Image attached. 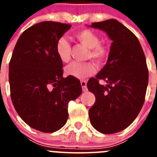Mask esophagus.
Instances as JSON below:
<instances>
[{
  "label": "esophagus",
  "mask_w": 157,
  "mask_h": 157,
  "mask_svg": "<svg viewBox=\"0 0 157 157\" xmlns=\"http://www.w3.org/2000/svg\"><path fill=\"white\" fill-rule=\"evenodd\" d=\"M81 86L82 87L83 91H87V87H86V81L82 80L81 81Z\"/></svg>",
  "instance_id": "esophagus-1"
}]
</instances>
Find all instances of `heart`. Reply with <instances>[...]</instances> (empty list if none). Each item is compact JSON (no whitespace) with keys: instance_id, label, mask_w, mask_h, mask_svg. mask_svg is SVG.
<instances>
[{"instance_id":"b5f03b06","label":"heart","mask_w":157,"mask_h":157,"mask_svg":"<svg viewBox=\"0 0 157 157\" xmlns=\"http://www.w3.org/2000/svg\"><path fill=\"white\" fill-rule=\"evenodd\" d=\"M74 37L82 45L89 48L86 57L93 59L98 64H103L109 56L108 46L100 43V37L95 32L89 29L77 30L73 34ZM56 51L58 57L63 63H67L71 59V46L66 37H61L56 41ZM96 72L95 65L92 62H75L67 67V75L77 78H86Z\"/></svg>"}]
</instances>
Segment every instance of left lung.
Listing matches in <instances>:
<instances>
[{
  "mask_svg": "<svg viewBox=\"0 0 157 157\" xmlns=\"http://www.w3.org/2000/svg\"><path fill=\"white\" fill-rule=\"evenodd\" d=\"M90 27L105 31L112 42L106 64L87 82V88L96 98L89 116L98 131L114 134L129 127L139 114L149 71L139 41L124 25L111 19L93 23ZM100 79L106 85H101Z\"/></svg>",
  "mask_w": 157,
  "mask_h": 157,
  "instance_id": "1",
  "label": "left lung"
}]
</instances>
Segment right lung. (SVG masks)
<instances>
[{
  "mask_svg": "<svg viewBox=\"0 0 157 157\" xmlns=\"http://www.w3.org/2000/svg\"><path fill=\"white\" fill-rule=\"evenodd\" d=\"M70 24L44 21L19 37L9 63L11 98L19 116L30 127L52 133L65 125L68 103L82 94L81 83L63 77L56 41Z\"/></svg>",
  "mask_w": 157,
  "mask_h": 157,
  "instance_id": "obj_1",
  "label": "right lung"
}]
</instances>
